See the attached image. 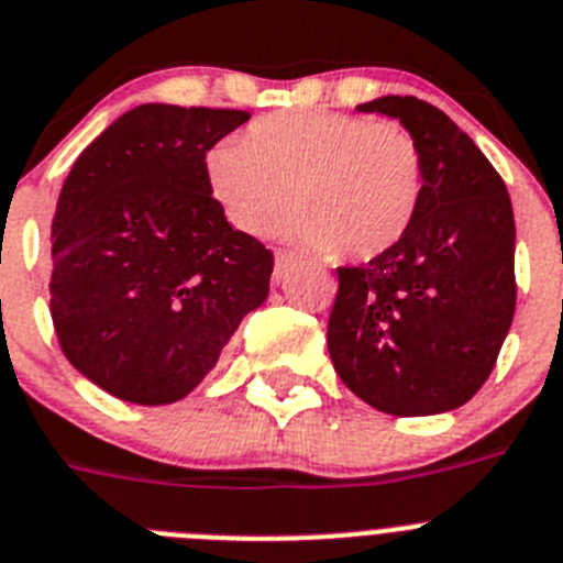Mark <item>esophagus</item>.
<instances>
[{
	"label": "esophagus",
	"instance_id": "1",
	"mask_svg": "<svg viewBox=\"0 0 563 563\" xmlns=\"http://www.w3.org/2000/svg\"><path fill=\"white\" fill-rule=\"evenodd\" d=\"M295 261H297L295 252L277 249V252H275V280H280V277L288 272V266H291V263H295Z\"/></svg>",
	"mask_w": 563,
	"mask_h": 563
}]
</instances>
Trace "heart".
<instances>
[{"label":"heart","mask_w":563,"mask_h":563,"mask_svg":"<svg viewBox=\"0 0 563 563\" xmlns=\"http://www.w3.org/2000/svg\"><path fill=\"white\" fill-rule=\"evenodd\" d=\"M207 184L241 232L263 234L295 200L286 232L300 246L368 261L397 246L417 218L422 155L394 121L286 110L254 121L241 144L212 146Z\"/></svg>","instance_id":"1"}]
</instances>
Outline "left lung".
Returning <instances> with one entry per match:
<instances>
[{
  "mask_svg": "<svg viewBox=\"0 0 563 563\" xmlns=\"http://www.w3.org/2000/svg\"><path fill=\"white\" fill-rule=\"evenodd\" d=\"M413 135L422 200L397 246L340 266L329 354L340 379L394 417L444 413L490 376L516 311V221L505 180L439 107L383 96Z\"/></svg>",
  "mask_w": 563,
  "mask_h": 563,
  "instance_id": "obj_1",
  "label": "left lung"
}]
</instances>
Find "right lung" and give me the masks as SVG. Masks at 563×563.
<instances>
[{"mask_svg": "<svg viewBox=\"0 0 563 563\" xmlns=\"http://www.w3.org/2000/svg\"><path fill=\"white\" fill-rule=\"evenodd\" d=\"M246 110L141 104L70 166L53 214L51 314L92 385L169 405L214 368L263 306L275 257L238 232L207 184V153Z\"/></svg>", "mask_w": 563, "mask_h": 563, "instance_id": "1", "label": "right lung"}]
</instances>
